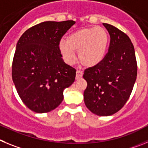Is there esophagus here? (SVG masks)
I'll return each mask as SVG.
<instances>
[{"mask_svg": "<svg viewBox=\"0 0 148 148\" xmlns=\"http://www.w3.org/2000/svg\"><path fill=\"white\" fill-rule=\"evenodd\" d=\"M82 74L83 72L82 71H79V70H77V73H76V79H79L80 77H82Z\"/></svg>", "mask_w": 148, "mask_h": 148, "instance_id": "1", "label": "esophagus"}]
</instances>
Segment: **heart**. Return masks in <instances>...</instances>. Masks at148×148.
Returning <instances> with one entry per match:
<instances>
[{
  "label": "heart",
  "mask_w": 148,
  "mask_h": 148,
  "mask_svg": "<svg viewBox=\"0 0 148 148\" xmlns=\"http://www.w3.org/2000/svg\"><path fill=\"white\" fill-rule=\"evenodd\" d=\"M109 41L108 32L102 27H86L69 34L67 41L59 42L62 58L69 64L76 60L75 51H78L79 62L85 66L99 64L106 55Z\"/></svg>",
  "instance_id": "heart-1"
}]
</instances>
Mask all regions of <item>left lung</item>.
Wrapping results in <instances>:
<instances>
[{
	"label": "left lung",
	"instance_id": "obj_1",
	"mask_svg": "<svg viewBox=\"0 0 148 148\" xmlns=\"http://www.w3.org/2000/svg\"><path fill=\"white\" fill-rule=\"evenodd\" d=\"M110 37L108 51L99 64L86 69L84 102L94 114L106 116L119 111L128 100L137 76L135 50L128 36L103 23Z\"/></svg>",
	"mask_w": 148,
	"mask_h": 148
}]
</instances>
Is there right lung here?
Segmentation results:
<instances>
[{
  "instance_id": "1",
  "label": "right lung",
  "mask_w": 148,
  "mask_h": 148,
  "mask_svg": "<svg viewBox=\"0 0 148 148\" xmlns=\"http://www.w3.org/2000/svg\"><path fill=\"white\" fill-rule=\"evenodd\" d=\"M74 21H46L27 29L18 40L12 76L23 102L36 113L54 110L63 90L74 82L76 69L62 58L59 42Z\"/></svg>"
}]
</instances>
